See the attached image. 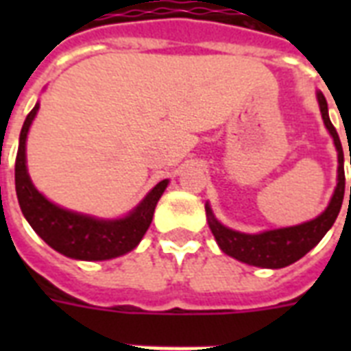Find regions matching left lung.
Here are the masks:
<instances>
[{
  "mask_svg": "<svg viewBox=\"0 0 351 351\" xmlns=\"http://www.w3.org/2000/svg\"><path fill=\"white\" fill-rule=\"evenodd\" d=\"M317 100H319V107H321L324 125H326V129L330 131V134L333 138L339 158L337 187H335V193H333L328 208L317 219L310 220V222H304V224L291 226V228H280V230L262 231V233L256 234H247L230 230V228L220 224L219 220L215 219L209 204H206V215H208V224L211 228V233L215 234L217 244L220 245V250L224 251L226 255L233 256V258H237L240 262H245L250 266L271 267V269L286 267L299 261V258H302L310 250H313L321 242L322 237L328 233V230L332 228L335 219H337L344 198L343 145H341V140H339L335 127H333V123L330 121V117H328L326 98H324L322 93H317Z\"/></svg>",
  "mask_w": 351,
  "mask_h": 351,
  "instance_id": "obj_1",
  "label": "left lung"
}]
</instances>
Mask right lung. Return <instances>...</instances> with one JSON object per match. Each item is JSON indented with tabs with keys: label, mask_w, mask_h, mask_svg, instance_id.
<instances>
[{
	"label": "right lung",
	"mask_w": 351,
	"mask_h": 351,
	"mask_svg": "<svg viewBox=\"0 0 351 351\" xmlns=\"http://www.w3.org/2000/svg\"><path fill=\"white\" fill-rule=\"evenodd\" d=\"M40 104L27 114L16 154V195L32 230L58 253L76 261H109L134 250L151 226L154 208L169 180L158 182L131 213L117 220L95 219L49 202L34 187L27 171L25 142Z\"/></svg>",
	"instance_id": "right-lung-1"
}]
</instances>
